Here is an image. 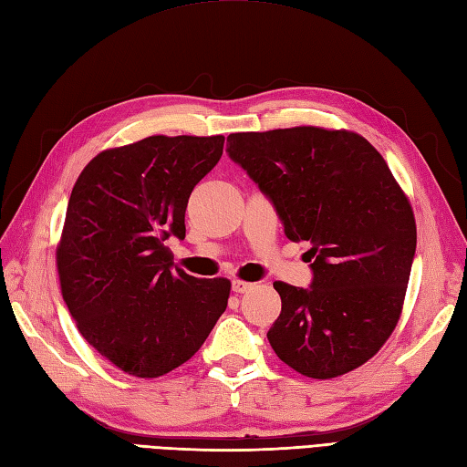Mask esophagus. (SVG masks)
Instances as JSON below:
<instances>
[{"mask_svg": "<svg viewBox=\"0 0 467 467\" xmlns=\"http://www.w3.org/2000/svg\"><path fill=\"white\" fill-rule=\"evenodd\" d=\"M232 289H234L235 293H247V291L254 289V283H247V281H244V279H234Z\"/></svg>", "mask_w": 467, "mask_h": 467, "instance_id": "34e87169", "label": "esophagus"}]
</instances>
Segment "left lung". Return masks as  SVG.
<instances>
[{
  "label": "left lung",
  "instance_id": "8db88e82",
  "mask_svg": "<svg viewBox=\"0 0 467 467\" xmlns=\"http://www.w3.org/2000/svg\"><path fill=\"white\" fill-rule=\"evenodd\" d=\"M227 152L265 192L291 242L311 244V289L275 281L267 338L287 367L335 379L370 360L402 315L416 252L410 200L380 152L352 130L234 132Z\"/></svg>",
  "mask_w": 467,
  "mask_h": 467
}]
</instances>
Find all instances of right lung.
<instances>
[{
  "label": "right lung",
  "instance_id": "obj_1",
  "mask_svg": "<svg viewBox=\"0 0 467 467\" xmlns=\"http://www.w3.org/2000/svg\"><path fill=\"white\" fill-rule=\"evenodd\" d=\"M223 136L154 134L107 148L78 174L57 273L78 333L110 365L158 379L196 355L230 299L225 277L172 265L188 198L218 164Z\"/></svg>",
  "mask_w": 467,
  "mask_h": 467
}]
</instances>
